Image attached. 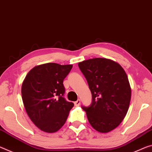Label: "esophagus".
<instances>
[{"mask_svg": "<svg viewBox=\"0 0 152 152\" xmlns=\"http://www.w3.org/2000/svg\"><path fill=\"white\" fill-rule=\"evenodd\" d=\"M74 105H75L76 106H79V105H80V99L77 100L76 102H74Z\"/></svg>", "mask_w": 152, "mask_h": 152, "instance_id": "obj_1", "label": "esophagus"}]
</instances>
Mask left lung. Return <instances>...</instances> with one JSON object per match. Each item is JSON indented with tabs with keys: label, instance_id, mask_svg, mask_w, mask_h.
<instances>
[{
	"label": "left lung",
	"instance_id": "8db88e82",
	"mask_svg": "<svg viewBox=\"0 0 152 152\" xmlns=\"http://www.w3.org/2000/svg\"><path fill=\"white\" fill-rule=\"evenodd\" d=\"M78 67L87 80L92 103L83 107L89 123L100 132H108L126 116L131 98L128 76L119 64L106 58L80 62Z\"/></svg>",
	"mask_w": 152,
	"mask_h": 152
}]
</instances>
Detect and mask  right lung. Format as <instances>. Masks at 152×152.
I'll list each match as a JSON object with an SVG mask.
<instances>
[{
  "label": "right lung",
  "instance_id": "obj_1",
  "mask_svg": "<svg viewBox=\"0 0 152 152\" xmlns=\"http://www.w3.org/2000/svg\"><path fill=\"white\" fill-rule=\"evenodd\" d=\"M72 65L47 63L37 66L26 75L21 86V97L26 113L38 129L55 132L66 122L74 106L66 101L64 80Z\"/></svg>",
  "mask_w": 152,
  "mask_h": 152
}]
</instances>
